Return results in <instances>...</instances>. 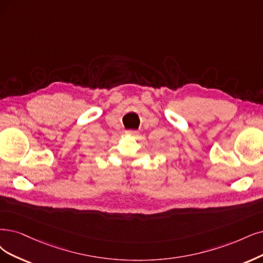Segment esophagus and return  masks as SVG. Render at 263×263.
Listing matches in <instances>:
<instances>
[{
	"mask_svg": "<svg viewBox=\"0 0 263 263\" xmlns=\"http://www.w3.org/2000/svg\"><path fill=\"white\" fill-rule=\"evenodd\" d=\"M125 134L128 135V137H137V135L139 134L138 131H134V130H128L125 131Z\"/></svg>",
	"mask_w": 263,
	"mask_h": 263,
	"instance_id": "obj_1",
	"label": "esophagus"
}]
</instances>
